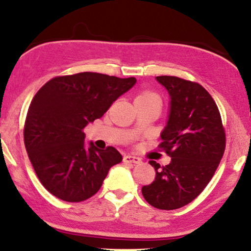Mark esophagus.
<instances>
[{
	"label": "esophagus",
	"mask_w": 251,
	"mask_h": 251,
	"mask_svg": "<svg viewBox=\"0 0 251 251\" xmlns=\"http://www.w3.org/2000/svg\"><path fill=\"white\" fill-rule=\"evenodd\" d=\"M123 162L125 163H135V164H138L142 162L140 157H137V156H132V155H125L123 156Z\"/></svg>",
	"instance_id": "obj_1"
}]
</instances>
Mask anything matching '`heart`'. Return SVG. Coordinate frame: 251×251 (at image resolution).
<instances>
[{"mask_svg":"<svg viewBox=\"0 0 251 251\" xmlns=\"http://www.w3.org/2000/svg\"><path fill=\"white\" fill-rule=\"evenodd\" d=\"M136 99H138V100H148V101H155V102L162 103L161 97L158 96L156 93H154V91H151V90L142 91V93H141V94H138Z\"/></svg>","mask_w":251,"mask_h":251,"instance_id":"b5f03b06","label":"heart"}]
</instances>
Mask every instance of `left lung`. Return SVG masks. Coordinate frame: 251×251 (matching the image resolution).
Wrapping results in <instances>:
<instances>
[{
  "label": "left lung",
  "instance_id": "left-lung-1",
  "mask_svg": "<svg viewBox=\"0 0 251 251\" xmlns=\"http://www.w3.org/2000/svg\"><path fill=\"white\" fill-rule=\"evenodd\" d=\"M170 99V114L158 148L172 157L168 166L155 161V181L142 187L152 207L174 210L187 205L213 178L226 150V130L214 99L201 84L176 76H157Z\"/></svg>",
  "mask_w": 251,
  "mask_h": 251
}]
</instances>
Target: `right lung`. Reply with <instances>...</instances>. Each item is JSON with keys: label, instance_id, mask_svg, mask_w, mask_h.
I'll return each instance as SVG.
<instances>
[{"label": "right lung", "instance_id": "add662e5", "mask_svg": "<svg viewBox=\"0 0 251 251\" xmlns=\"http://www.w3.org/2000/svg\"><path fill=\"white\" fill-rule=\"evenodd\" d=\"M136 83L100 73L56 76L37 91L26 113L23 136L32 168L50 194L82 202L100 190L109 169L122 161L114 147H84V128L101 119Z\"/></svg>", "mask_w": 251, "mask_h": 251}]
</instances>
